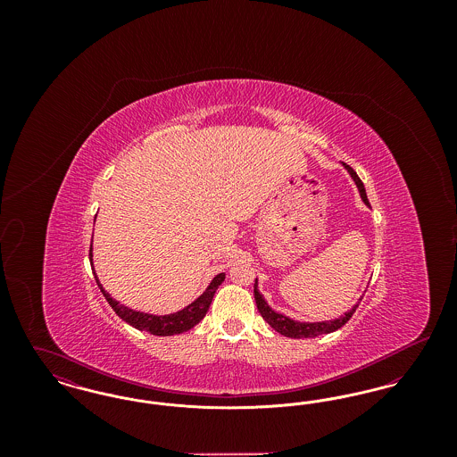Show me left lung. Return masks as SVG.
<instances>
[{"instance_id":"obj_1","label":"left lung","mask_w":457,"mask_h":457,"mask_svg":"<svg viewBox=\"0 0 457 457\" xmlns=\"http://www.w3.org/2000/svg\"><path fill=\"white\" fill-rule=\"evenodd\" d=\"M345 166H346L348 173L351 174V178L354 179V183H356V187H358V190H360L361 200L370 207L367 192H365V187H363L361 179L358 178V174L354 173L353 168H349L348 164H345ZM253 295H255V302H257V308H259V312H261L262 319H263L269 326L272 327L274 330H278L279 334H283L286 337H293V339L317 337V336H320V334H328V332H334V330L341 328V327L345 326L349 319L353 317L354 310L358 308V303H360V302H358V303L354 304V306L349 310L348 313H345L343 317L334 319V320H328V322H296V320H293V319H289V317H286V315H281V313L274 312V310L267 304V302L263 300V296L261 295V291H259V287H257V281L253 284Z\"/></svg>"}]
</instances>
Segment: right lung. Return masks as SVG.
<instances>
[{"instance_id":"obj_1","label":"right lung","mask_w":457,"mask_h":457,"mask_svg":"<svg viewBox=\"0 0 457 457\" xmlns=\"http://www.w3.org/2000/svg\"><path fill=\"white\" fill-rule=\"evenodd\" d=\"M88 259L92 261V246L88 250ZM226 278L224 272L218 274L212 283L209 284V287L204 291L202 296H198L194 303L188 304L187 308L171 313V315H151V313H144V312H135L131 308H127L123 304L118 303L116 300H112L108 293L103 289V284L99 283L97 276H96V283L99 286V289L103 291L104 298L108 300L111 308L116 312V315L120 319H123L127 324L138 328V330H145L151 332L154 336H174V334H181L190 330L192 327H195L207 313L209 306L212 303V298L218 291L219 286L222 284Z\"/></svg>"}]
</instances>
